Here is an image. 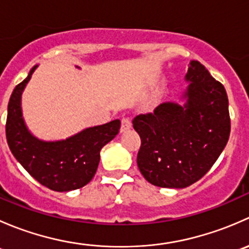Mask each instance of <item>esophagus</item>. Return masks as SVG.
I'll return each instance as SVG.
<instances>
[{
  "label": "esophagus",
  "mask_w": 249,
  "mask_h": 249,
  "mask_svg": "<svg viewBox=\"0 0 249 249\" xmlns=\"http://www.w3.org/2000/svg\"><path fill=\"white\" fill-rule=\"evenodd\" d=\"M130 127H131V119H130V117H123L122 125H120V131L124 132L127 129H130Z\"/></svg>",
  "instance_id": "esophagus-1"
}]
</instances>
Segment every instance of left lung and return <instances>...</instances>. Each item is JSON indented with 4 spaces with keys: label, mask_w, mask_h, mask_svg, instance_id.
Returning a JSON list of instances; mask_svg holds the SVG:
<instances>
[{
    "label": "left lung",
    "mask_w": 249,
    "mask_h": 249,
    "mask_svg": "<svg viewBox=\"0 0 249 249\" xmlns=\"http://www.w3.org/2000/svg\"><path fill=\"white\" fill-rule=\"evenodd\" d=\"M184 107L162 104L132 119L141 137L137 166L161 188H185L201 179L227 145L230 135L228 95L200 61L188 69Z\"/></svg>",
    "instance_id": "obj_1"
}]
</instances>
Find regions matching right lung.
<instances>
[{
    "label": "right lung",
    "mask_w": 249,
    "mask_h": 249,
    "mask_svg": "<svg viewBox=\"0 0 249 249\" xmlns=\"http://www.w3.org/2000/svg\"><path fill=\"white\" fill-rule=\"evenodd\" d=\"M29 76L14 88L8 104L6 137L18 161L37 182L55 192H70L87 185L96 173L100 150L118 135L120 120L89 127L59 142H43L27 131L21 115L20 99Z\"/></svg>",
    "instance_id": "1"
}]
</instances>
